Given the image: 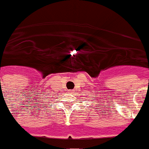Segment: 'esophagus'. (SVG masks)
<instances>
[{
  "instance_id": "obj_1",
  "label": "esophagus",
  "mask_w": 149,
  "mask_h": 149,
  "mask_svg": "<svg viewBox=\"0 0 149 149\" xmlns=\"http://www.w3.org/2000/svg\"><path fill=\"white\" fill-rule=\"evenodd\" d=\"M72 93L73 92H72V91H69V94H72Z\"/></svg>"
}]
</instances>
